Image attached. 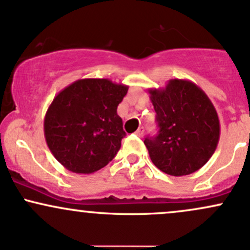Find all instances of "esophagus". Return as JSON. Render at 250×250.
<instances>
[{
    "label": "esophagus",
    "instance_id": "1",
    "mask_svg": "<svg viewBox=\"0 0 250 250\" xmlns=\"http://www.w3.org/2000/svg\"><path fill=\"white\" fill-rule=\"evenodd\" d=\"M135 134L139 136V138H142V136H144V134H145V128L144 127L139 128V129L135 131Z\"/></svg>",
    "mask_w": 250,
    "mask_h": 250
}]
</instances>
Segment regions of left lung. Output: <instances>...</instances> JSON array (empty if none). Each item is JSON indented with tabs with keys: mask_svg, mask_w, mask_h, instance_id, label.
Instances as JSON below:
<instances>
[{
	"mask_svg": "<svg viewBox=\"0 0 250 250\" xmlns=\"http://www.w3.org/2000/svg\"><path fill=\"white\" fill-rule=\"evenodd\" d=\"M158 135L145 139L150 160L174 177L202 168L215 153L219 120L207 94L186 79H171L163 89H149Z\"/></svg>",
	"mask_w": 250,
	"mask_h": 250,
	"instance_id": "8db88e82",
	"label": "left lung"
}]
</instances>
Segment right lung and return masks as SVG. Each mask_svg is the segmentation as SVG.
I'll use <instances>...</instances> for the list:
<instances>
[{"instance_id":"1","label":"right lung","mask_w":250,"mask_h":250,"mask_svg":"<svg viewBox=\"0 0 250 250\" xmlns=\"http://www.w3.org/2000/svg\"><path fill=\"white\" fill-rule=\"evenodd\" d=\"M128 86L109 79L73 82L54 97L43 120L47 146L73 173L89 174L115 158L125 136L117 106Z\"/></svg>"}]
</instances>
